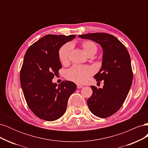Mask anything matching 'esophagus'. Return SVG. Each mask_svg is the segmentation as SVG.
Returning <instances> with one entry per match:
<instances>
[{"label": "esophagus", "instance_id": "1", "mask_svg": "<svg viewBox=\"0 0 148 148\" xmlns=\"http://www.w3.org/2000/svg\"><path fill=\"white\" fill-rule=\"evenodd\" d=\"M77 88H78V89H80V88H83V86H82V85H81V84H78L77 85Z\"/></svg>", "mask_w": 148, "mask_h": 148}]
</instances>
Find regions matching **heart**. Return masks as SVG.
Masks as SVG:
<instances>
[{
	"label": "heart",
	"mask_w": 148,
	"mask_h": 148,
	"mask_svg": "<svg viewBox=\"0 0 148 148\" xmlns=\"http://www.w3.org/2000/svg\"><path fill=\"white\" fill-rule=\"evenodd\" d=\"M82 47L85 53L88 56L95 54L97 51L96 44L91 41H84L82 43ZM71 45L66 43L62 46L59 51V58L62 64H66L69 60ZM94 73L93 69L88 66L74 65L66 71V79L77 83H84L88 82L89 77Z\"/></svg>",
	"instance_id": "b5f03b06"
}]
</instances>
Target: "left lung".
<instances>
[{"label": "left lung", "instance_id": "left-lung-1", "mask_svg": "<svg viewBox=\"0 0 148 148\" xmlns=\"http://www.w3.org/2000/svg\"><path fill=\"white\" fill-rule=\"evenodd\" d=\"M91 39L102 48L101 69L94 76L96 81L104 80L102 88L91 86L92 95L87 101L89 110L100 118L112 115L120 109L127 97L133 80L130 56L123 44L114 36L105 33L79 35Z\"/></svg>", "mask_w": 148, "mask_h": 148}]
</instances>
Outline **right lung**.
<instances>
[{"mask_svg":"<svg viewBox=\"0 0 148 148\" xmlns=\"http://www.w3.org/2000/svg\"><path fill=\"white\" fill-rule=\"evenodd\" d=\"M75 37L46 35L25 53L20 75L21 86L29 108L39 119L53 121L61 117L70 96L77 89L72 82H62L59 85L52 82L62 68L60 48Z\"/></svg>","mask_w":148,"mask_h":148,"instance_id":"1","label":"right lung"}]
</instances>
